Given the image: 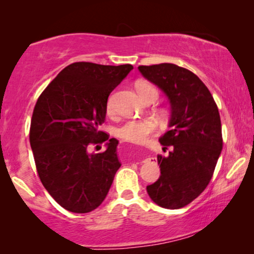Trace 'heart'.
<instances>
[{
    "label": "heart",
    "mask_w": 254,
    "mask_h": 254,
    "mask_svg": "<svg viewBox=\"0 0 254 254\" xmlns=\"http://www.w3.org/2000/svg\"><path fill=\"white\" fill-rule=\"evenodd\" d=\"M137 92L142 99L147 98L148 95H155L157 99V90L155 87L145 82L137 83ZM107 110L109 112H112V100H109L107 103ZM157 129V123L153 118H137L127 121L117 130V135L122 139L131 143L142 144L148 139L151 133H154Z\"/></svg>",
    "instance_id": "heart-1"
}]
</instances>
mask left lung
I'll list each match as a JSON object with an SVG mask.
<instances>
[{"label":"left lung","mask_w":254,"mask_h":254,"mask_svg":"<svg viewBox=\"0 0 254 254\" xmlns=\"http://www.w3.org/2000/svg\"><path fill=\"white\" fill-rule=\"evenodd\" d=\"M143 77L170 101V130L159 138L168 156L157 155L161 176L147 186L154 203L180 209L205 190L222 150V127L211 93L197 75L172 63L139 65Z\"/></svg>","instance_id":"left-lung-1"}]
</instances>
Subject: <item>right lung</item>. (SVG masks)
<instances>
[{"mask_svg": "<svg viewBox=\"0 0 254 254\" xmlns=\"http://www.w3.org/2000/svg\"><path fill=\"white\" fill-rule=\"evenodd\" d=\"M132 69L131 64L72 63L51 81L34 106L30 143L38 174L46 191L68 211L94 210L109 193L122 164L118 141L109 139L99 127L110 93ZM104 141L106 151L89 153L90 145Z\"/></svg>", "mask_w": 254, "mask_h": 254, "instance_id": "add662e5", "label": "right lung"}]
</instances>
